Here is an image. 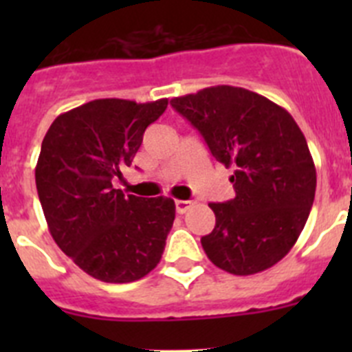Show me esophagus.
Segmentation results:
<instances>
[{
	"label": "esophagus",
	"instance_id": "1",
	"mask_svg": "<svg viewBox=\"0 0 352 352\" xmlns=\"http://www.w3.org/2000/svg\"><path fill=\"white\" fill-rule=\"evenodd\" d=\"M174 204H176V211H178L179 214L186 213V211L192 208V201H176Z\"/></svg>",
	"mask_w": 352,
	"mask_h": 352
}]
</instances>
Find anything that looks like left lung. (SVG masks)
Wrapping results in <instances>:
<instances>
[{"label": "left lung", "instance_id": "obj_1", "mask_svg": "<svg viewBox=\"0 0 352 352\" xmlns=\"http://www.w3.org/2000/svg\"><path fill=\"white\" fill-rule=\"evenodd\" d=\"M213 155L234 167L236 197L211 203L214 229L201 238L208 259L232 275L272 268L296 243L316 195V166L284 107L234 86L173 98Z\"/></svg>", "mask_w": 352, "mask_h": 352}]
</instances>
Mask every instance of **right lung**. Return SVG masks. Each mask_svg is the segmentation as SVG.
<instances>
[{
	"mask_svg": "<svg viewBox=\"0 0 352 352\" xmlns=\"http://www.w3.org/2000/svg\"><path fill=\"white\" fill-rule=\"evenodd\" d=\"M167 98H100L60 114L42 141L35 179L49 231L82 272L126 284L160 263L176 206L170 197L125 195L113 186Z\"/></svg>",
	"mask_w": 352,
	"mask_h": 352,
	"instance_id": "right-lung-1",
	"label": "right lung"
}]
</instances>
